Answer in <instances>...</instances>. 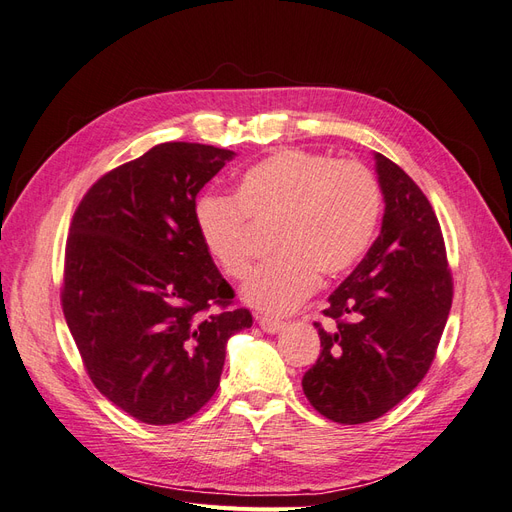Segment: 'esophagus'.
Wrapping results in <instances>:
<instances>
[{"mask_svg": "<svg viewBox=\"0 0 512 512\" xmlns=\"http://www.w3.org/2000/svg\"><path fill=\"white\" fill-rule=\"evenodd\" d=\"M258 324H260V329H262V331H265V333H271V335L280 333V331L286 327V322H282V320H273V318H267V316H260V318H258Z\"/></svg>", "mask_w": 512, "mask_h": 512, "instance_id": "esophagus-1", "label": "esophagus"}]
</instances>
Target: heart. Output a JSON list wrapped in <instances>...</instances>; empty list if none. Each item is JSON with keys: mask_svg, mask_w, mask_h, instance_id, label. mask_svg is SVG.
I'll list each match as a JSON object with an SVG mask.
<instances>
[{"mask_svg": "<svg viewBox=\"0 0 512 512\" xmlns=\"http://www.w3.org/2000/svg\"><path fill=\"white\" fill-rule=\"evenodd\" d=\"M237 197L200 198L196 228L222 271L241 280L252 267L246 215L256 224H277L271 241L277 258L256 269L241 290L247 305L271 316L303 305L316 292L318 275L350 271L380 218L378 183L365 166L303 149L275 151L247 168Z\"/></svg>", "mask_w": 512, "mask_h": 512, "instance_id": "1", "label": "heart"}]
</instances>
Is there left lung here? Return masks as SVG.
<instances>
[{
  "label": "left lung",
  "instance_id": "1",
  "mask_svg": "<svg viewBox=\"0 0 512 512\" xmlns=\"http://www.w3.org/2000/svg\"><path fill=\"white\" fill-rule=\"evenodd\" d=\"M382 228L329 297L316 329L320 356L303 393L333 423H369L408 397L436 356L453 303L442 230L427 196L395 162L374 153Z\"/></svg>",
  "mask_w": 512,
  "mask_h": 512
}]
</instances>
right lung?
<instances>
[{
  "instance_id": "add662e5",
  "label": "right lung",
  "mask_w": 512,
  "mask_h": 512,
  "mask_svg": "<svg viewBox=\"0 0 512 512\" xmlns=\"http://www.w3.org/2000/svg\"><path fill=\"white\" fill-rule=\"evenodd\" d=\"M235 151L162 143L106 173L76 209L61 305L96 389L147 425L196 414L228 339L252 327L196 228V196ZM221 309L215 310L212 305Z\"/></svg>"
}]
</instances>
